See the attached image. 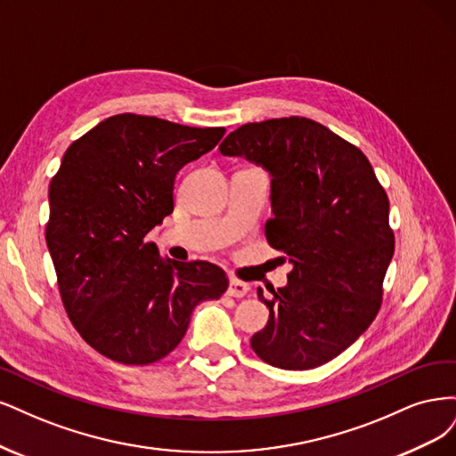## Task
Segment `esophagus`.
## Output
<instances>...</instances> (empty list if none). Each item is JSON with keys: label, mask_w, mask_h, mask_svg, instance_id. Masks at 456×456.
<instances>
[{"label": "esophagus", "mask_w": 456, "mask_h": 456, "mask_svg": "<svg viewBox=\"0 0 456 456\" xmlns=\"http://www.w3.org/2000/svg\"><path fill=\"white\" fill-rule=\"evenodd\" d=\"M248 291H249V286L246 282H240V281H237V278H231L229 288H227V296H231V297H244Z\"/></svg>", "instance_id": "esophagus-1"}]
</instances>
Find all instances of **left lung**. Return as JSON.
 <instances>
[{"label":"left lung","mask_w":456,"mask_h":456,"mask_svg":"<svg viewBox=\"0 0 456 456\" xmlns=\"http://www.w3.org/2000/svg\"><path fill=\"white\" fill-rule=\"evenodd\" d=\"M267 168V242L289 256L288 286L257 297L269 322L256 354L281 370H313L339 356L375 320L394 256L388 197L367 157L306 117L248 123L219 145Z\"/></svg>","instance_id":"left-lung-1"}]
</instances>
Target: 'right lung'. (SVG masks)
Instances as JSON below:
<instances>
[{
  "label": "right lung",
  "instance_id": "right-lung-1",
  "mask_svg": "<svg viewBox=\"0 0 456 456\" xmlns=\"http://www.w3.org/2000/svg\"><path fill=\"white\" fill-rule=\"evenodd\" d=\"M224 134L119 113L66 150L49 185L45 239L68 318L106 358L159 362L183 339L193 308L225 293L224 269L163 261L145 240L174 210L175 174Z\"/></svg>",
  "mask_w": 456,
  "mask_h": 456
}]
</instances>
